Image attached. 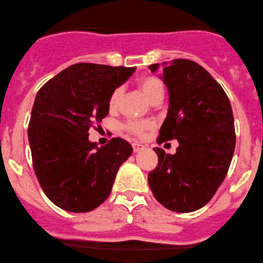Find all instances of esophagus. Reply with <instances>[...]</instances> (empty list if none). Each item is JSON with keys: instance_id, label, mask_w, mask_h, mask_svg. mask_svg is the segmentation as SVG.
<instances>
[{"instance_id": "obj_1", "label": "esophagus", "mask_w": 263, "mask_h": 263, "mask_svg": "<svg viewBox=\"0 0 263 263\" xmlns=\"http://www.w3.org/2000/svg\"><path fill=\"white\" fill-rule=\"evenodd\" d=\"M144 147H145V146L141 145V144H139V142H134V144H133V151H134L135 153L139 152L140 149H142Z\"/></svg>"}]
</instances>
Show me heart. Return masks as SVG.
<instances>
[{
    "label": "heart",
    "instance_id": "1",
    "mask_svg": "<svg viewBox=\"0 0 263 263\" xmlns=\"http://www.w3.org/2000/svg\"><path fill=\"white\" fill-rule=\"evenodd\" d=\"M139 87L149 102L162 100L163 97H164V84H163V82L156 76L142 77L141 80L139 81ZM122 93H123V88L122 87L116 88V89L112 91L111 97L108 99V107H110V110L114 111L118 107L119 101H121L122 98ZM152 122L148 121H130L124 124V129L129 133H132L133 135L141 136L145 133V130L152 128Z\"/></svg>",
    "mask_w": 263,
    "mask_h": 263
}]
</instances>
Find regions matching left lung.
<instances>
[{
    "label": "left lung",
    "instance_id": "left-lung-1",
    "mask_svg": "<svg viewBox=\"0 0 263 263\" xmlns=\"http://www.w3.org/2000/svg\"><path fill=\"white\" fill-rule=\"evenodd\" d=\"M169 108L158 142L177 140L175 155L155 147L158 165L148 174L155 198L166 209L191 213L210 202L227 175L234 146L233 112L222 87L192 60L163 63ZM156 72L159 64L149 65Z\"/></svg>",
    "mask_w": 263,
    "mask_h": 263
}]
</instances>
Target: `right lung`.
Returning a JSON list of instances; mask_svg holds the SVG:
<instances>
[{
    "mask_svg": "<svg viewBox=\"0 0 263 263\" xmlns=\"http://www.w3.org/2000/svg\"><path fill=\"white\" fill-rule=\"evenodd\" d=\"M135 67L71 65L47 82L29 123L32 164L46 196L61 209L87 213L110 196L119 166L132 156L128 141L114 138L98 147L88 130L108 114V99Z\"/></svg>",
    "mask_w": 263,
    "mask_h": 263,
    "instance_id": "add662e5",
    "label": "right lung"
}]
</instances>
